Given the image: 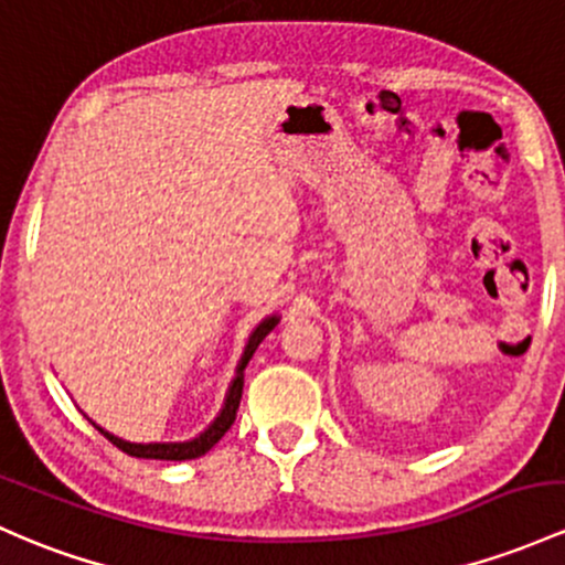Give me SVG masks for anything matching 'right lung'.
Instances as JSON below:
<instances>
[{"label":"right lung","mask_w":565,"mask_h":565,"mask_svg":"<svg viewBox=\"0 0 565 565\" xmlns=\"http://www.w3.org/2000/svg\"><path fill=\"white\" fill-rule=\"evenodd\" d=\"M278 324V316H268V319L259 321L257 327H254V332L249 334V343H246L244 353H241V362L238 367H235V377L231 383V388H227V396H225V405H222V411L216 418L212 420V426H209L206 431L198 434L195 439H188V443H128V439H120L115 437V434H109L107 429H102V426H96L98 431L104 434V437L109 439L115 448H120L122 454L128 456H136V458H158V461H188V458H198L203 454H209V450L214 448L216 443H220L222 437H225V431L231 429L233 420H235V413H238V405H241V394H244V370L246 364H249V359L254 356V351H257V345L263 343L265 334H268L273 327Z\"/></svg>","instance_id":"obj_1"}]
</instances>
